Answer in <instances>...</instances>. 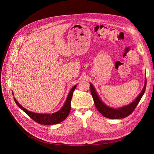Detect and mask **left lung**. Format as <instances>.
Here are the masks:
<instances>
[{"instance_id": "left-lung-1", "label": "left lung", "mask_w": 154, "mask_h": 154, "mask_svg": "<svg viewBox=\"0 0 154 154\" xmlns=\"http://www.w3.org/2000/svg\"><path fill=\"white\" fill-rule=\"evenodd\" d=\"M146 77H145V82L144 86L140 93V94L137 97V98L132 102L128 105L122 106L119 108H113L109 106L106 105L100 99L99 96L98 95L94 86L93 85L90 83L91 87V93L93 96L94 102L95 106L97 110L105 117L109 118V119H121L124 118L128 116H129L131 113L134 112L135 108L138 104L140 101L142 96H143L146 88Z\"/></svg>"}]
</instances>
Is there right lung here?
Returning <instances> with one entry per match:
<instances>
[{
  "label": "right lung",
  "mask_w": 154,
  "mask_h": 154,
  "mask_svg": "<svg viewBox=\"0 0 154 154\" xmlns=\"http://www.w3.org/2000/svg\"><path fill=\"white\" fill-rule=\"evenodd\" d=\"M77 84L74 86L71 89L70 91L68 93L66 101L63 105V106L58 111L53 113L52 114L50 113H38L33 112L29 111L28 109L24 108L16 100V98L14 97V100L17 104V105L23 110L27 115H29L33 120L38 122L40 124L44 125H53L58 124L63 121H64L69 115L71 111V99L73 95V92L75 90ZM13 95L14 96V93H13Z\"/></svg>",
  "instance_id": "right-lung-1"
}]
</instances>
